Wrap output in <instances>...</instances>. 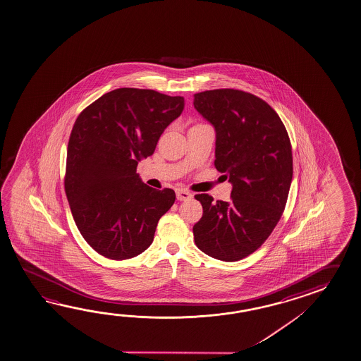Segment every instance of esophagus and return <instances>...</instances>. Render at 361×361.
Returning a JSON list of instances; mask_svg holds the SVG:
<instances>
[{
	"mask_svg": "<svg viewBox=\"0 0 361 361\" xmlns=\"http://www.w3.org/2000/svg\"><path fill=\"white\" fill-rule=\"evenodd\" d=\"M176 197L177 200H189L192 195H191L189 191L185 190V189H177Z\"/></svg>",
	"mask_w": 361,
	"mask_h": 361,
	"instance_id": "esophagus-1",
	"label": "esophagus"
}]
</instances>
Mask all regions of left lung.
<instances>
[{
  "label": "left lung",
  "instance_id": "left-lung-1",
  "mask_svg": "<svg viewBox=\"0 0 361 361\" xmlns=\"http://www.w3.org/2000/svg\"><path fill=\"white\" fill-rule=\"evenodd\" d=\"M194 109L214 128V166L232 185L228 202L195 195L203 217L194 240L212 258L236 262L266 241L283 213L293 181L290 137L276 111L243 90L197 93Z\"/></svg>",
  "mask_w": 361,
  "mask_h": 361
}]
</instances>
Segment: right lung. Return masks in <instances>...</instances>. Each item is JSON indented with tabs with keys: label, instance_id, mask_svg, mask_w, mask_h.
Here are the masks:
<instances>
[{
	"label": "right lung",
	"instance_id": "1",
	"mask_svg": "<svg viewBox=\"0 0 361 361\" xmlns=\"http://www.w3.org/2000/svg\"><path fill=\"white\" fill-rule=\"evenodd\" d=\"M184 102L150 89H115L76 118L65 191L82 238L103 257L123 260L147 250L159 218L175 203V191L144 184L136 167L154 153Z\"/></svg>",
	"mask_w": 361,
	"mask_h": 361
}]
</instances>
